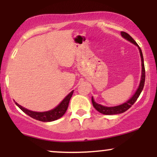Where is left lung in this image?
I'll list each match as a JSON object with an SVG mask.
<instances>
[{"mask_svg": "<svg viewBox=\"0 0 157 157\" xmlns=\"http://www.w3.org/2000/svg\"><path fill=\"white\" fill-rule=\"evenodd\" d=\"M121 35L122 37L127 40L130 41L131 43L136 45V46L139 48V50H140V57H141V61H142V76H141V80H140V86H139L137 90L135 92V94L133 95V97H131L129 100H128L127 102H125V103L122 104V105H117V106H113V107H106V106L102 105L100 104L97 103L94 100L93 97H91V101H92L93 106L94 107V109L98 111L99 112L103 113V114L105 115H112V114H118V113H122L125 111H127L128 109H129L134 105V103L136 101L137 98L140 97V94H141L142 89H143L144 85H145V66H144V59L143 56H142V52L141 48H140V46H138V44H136V41L134 40L132 37H131L130 35L128 33H126L125 32H121Z\"/></svg>", "mask_w": 157, "mask_h": 157, "instance_id": "obj_1", "label": "left lung"}]
</instances>
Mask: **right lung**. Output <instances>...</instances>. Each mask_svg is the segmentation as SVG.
Returning a JSON list of instances; mask_svg holds the SVG:
<instances>
[{
	"label": "right lung",
	"mask_w": 157,
	"mask_h": 157,
	"mask_svg": "<svg viewBox=\"0 0 157 157\" xmlns=\"http://www.w3.org/2000/svg\"><path fill=\"white\" fill-rule=\"evenodd\" d=\"M74 91H71L65 98L63 100V101L59 104L57 107L54 109L50 110V111H45V112H36V111H32L30 110H28L25 108L22 107L17 104L15 102V104L21 109L25 113L31 117L33 119L39 120L42 122H52L55 121L56 120H58L61 117L63 116V114L66 113V110L68 109V103H69L70 99L72 96Z\"/></svg>",
	"instance_id": "obj_1"
}]
</instances>
